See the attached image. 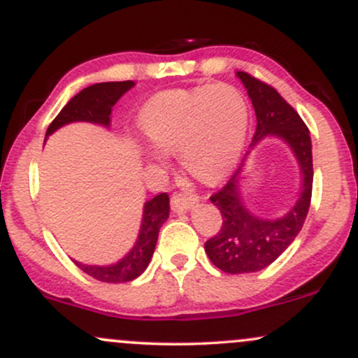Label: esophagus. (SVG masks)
Returning <instances> with one entry per match:
<instances>
[{
	"label": "esophagus",
	"mask_w": 358,
	"mask_h": 358,
	"mask_svg": "<svg viewBox=\"0 0 358 358\" xmlns=\"http://www.w3.org/2000/svg\"><path fill=\"white\" fill-rule=\"evenodd\" d=\"M196 203L195 195H187L183 192H175L171 196V208L175 212H187L188 208H192V205Z\"/></svg>",
	"instance_id": "esophagus-1"
}]
</instances>
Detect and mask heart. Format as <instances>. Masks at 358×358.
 Wrapping results in <instances>:
<instances>
[{
  "label": "heart",
  "instance_id": "1",
  "mask_svg": "<svg viewBox=\"0 0 358 358\" xmlns=\"http://www.w3.org/2000/svg\"><path fill=\"white\" fill-rule=\"evenodd\" d=\"M248 121V102L229 84L165 90L139 113L148 143L166 153L178 151L185 170L208 185L236 166Z\"/></svg>",
  "mask_w": 358,
  "mask_h": 358
}]
</instances>
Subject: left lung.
<instances>
[{"mask_svg":"<svg viewBox=\"0 0 358 358\" xmlns=\"http://www.w3.org/2000/svg\"><path fill=\"white\" fill-rule=\"evenodd\" d=\"M237 77L248 89L256 110L257 124L250 148L269 134L285 139L301 168L303 187L296 203L279 219H262L244 207L239 193L241 168L213 193L210 202L222 213V227L217 236L205 242V252L217 268L229 274L256 273L285 252L305 224L313 188L310 129L303 119L273 85L242 71Z\"/></svg>","mask_w":358,"mask_h":358,"instance_id":"obj_1","label":"left lung"}]
</instances>
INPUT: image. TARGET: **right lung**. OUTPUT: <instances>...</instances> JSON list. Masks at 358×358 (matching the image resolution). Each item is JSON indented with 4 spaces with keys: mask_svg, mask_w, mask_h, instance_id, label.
Returning <instances> with one entry per match:
<instances>
[{
    "mask_svg": "<svg viewBox=\"0 0 358 358\" xmlns=\"http://www.w3.org/2000/svg\"><path fill=\"white\" fill-rule=\"evenodd\" d=\"M133 85V80L101 82V84H94L82 89L50 122L47 129V136L64 124L76 121L97 122V124L109 126V116L113 113V106ZM168 215H170V196H168V193H159V195H156L155 199L148 200L145 203L141 231H139L136 244L121 261L110 266H87L82 264V262H76L77 268H80L85 274L102 282L133 281L139 274L145 273L148 264H150L156 248V241H158L159 227L168 219Z\"/></svg>",
    "mask_w": 358,
    "mask_h": 358,
    "instance_id": "obj_1",
    "label": "right lung"
}]
</instances>
